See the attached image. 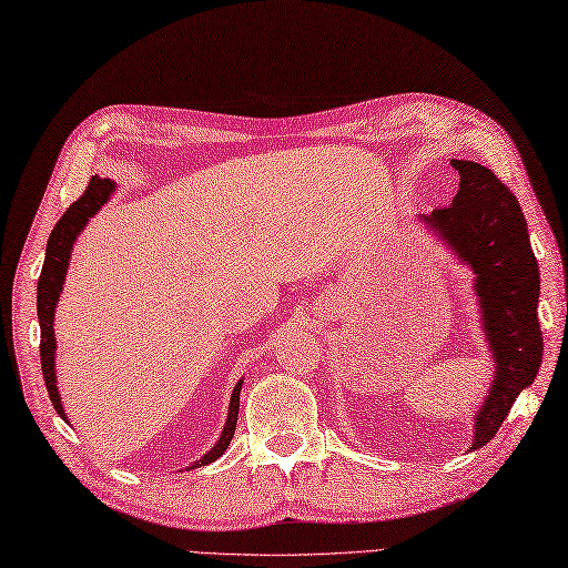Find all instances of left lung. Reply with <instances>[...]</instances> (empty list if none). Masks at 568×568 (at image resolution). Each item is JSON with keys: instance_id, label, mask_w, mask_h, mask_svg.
<instances>
[{"instance_id": "8db88e82", "label": "left lung", "mask_w": 568, "mask_h": 568, "mask_svg": "<svg viewBox=\"0 0 568 568\" xmlns=\"http://www.w3.org/2000/svg\"><path fill=\"white\" fill-rule=\"evenodd\" d=\"M450 165L459 173L455 200L420 220L475 272L479 316L495 363V381L475 415L469 450H477L497 435L517 395L539 373V264L509 187L473 160H450Z\"/></svg>"}]
</instances>
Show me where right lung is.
<instances>
[{"instance_id": "obj_1", "label": "right lung", "mask_w": 568, "mask_h": 568, "mask_svg": "<svg viewBox=\"0 0 568 568\" xmlns=\"http://www.w3.org/2000/svg\"><path fill=\"white\" fill-rule=\"evenodd\" d=\"M115 190V183L105 178L93 175L89 187L83 190V195L73 202V205L63 212L61 220L57 222V227L49 234V244H47V260L44 266H41V276H39V286H37V312H39V326H41V373H44V383L49 390L51 405L57 408V413L67 420V410L61 405V395H59V385H57V338H53V312H57L59 304V294L63 288V282H67V270H69V260H71V250L73 242L81 234L95 212H99L105 202L111 200ZM240 390H242V381L234 385L232 398H230V413H227V423H224V430L220 435V440L215 443L210 453L202 455L197 463H192L187 469H195L202 465L215 463L217 457L224 455V450L230 447V440L234 435V427H237V413H240Z\"/></svg>"}]
</instances>
